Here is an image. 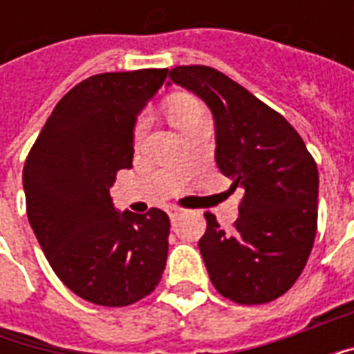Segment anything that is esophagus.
Wrapping results in <instances>:
<instances>
[{
	"label": "esophagus",
	"instance_id": "esophagus-1",
	"mask_svg": "<svg viewBox=\"0 0 354 354\" xmlns=\"http://www.w3.org/2000/svg\"><path fill=\"white\" fill-rule=\"evenodd\" d=\"M180 212H182V210H180V208H178V207H170V208H169L170 220H176L178 216H180Z\"/></svg>",
	"mask_w": 354,
	"mask_h": 354
}]
</instances>
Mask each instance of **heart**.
I'll return each instance as SVG.
<instances>
[{
	"label": "heart",
	"mask_w": 354,
	"mask_h": 354,
	"mask_svg": "<svg viewBox=\"0 0 354 354\" xmlns=\"http://www.w3.org/2000/svg\"><path fill=\"white\" fill-rule=\"evenodd\" d=\"M197 113H203V108L199 106V102L193 100L189 96H176L170 102V121L172 123H180V121L197 115ZM144 129H146V119L142 117L138 121V127H136V134L140 136Z\"/></svg>",
	"instance_id": "b5f03b06"
}]
</instances>
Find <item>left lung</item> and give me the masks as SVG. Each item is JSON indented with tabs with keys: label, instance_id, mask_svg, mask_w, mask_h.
Returning <instances> with one entry per match:
<instances>
[{
	"label": "left lung",
	"instance_id": "8db88e82",
	"mask_svg": "<svg viewBox=\"0 0 354 354\" xmlns=\"http://www.w3.org/2000/svg\"><path fill=\"white\" fill-rule=\"evenodd\" d=\"M207 104L216 165L243 187L235 230L205 214L199 250L223 297L256 305L282 296L304 271L317 235L319 170L296 129L250 91L208 66H178L169 85Z\"/></svg>",
	"mask_w": 354,
	"mask_h": 354
}]
</instances>
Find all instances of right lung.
Returning a JSON list of instances; mask_svg holds the SVG:
<instances>
[{"mask_svg": "<svg viewBox=\"0 0 354 354\" xmlns=\"http://www.w3.org/2000/svg\"><path fill=\"white\" fill-rule=\"evenodd\" d=\"M169 70L98 73L66 94L22 170L26 210L53 271L91 304L124 307L151 294L169 252V216L119 212L109 195L131 169L140 111Z\"/></svg>", "mask_w": 354, "mask_h": 354, "instance_id": "obj_1", "label": "right lung"}]
</instances>
